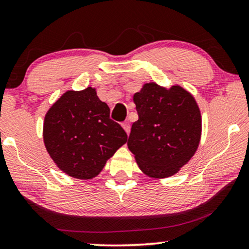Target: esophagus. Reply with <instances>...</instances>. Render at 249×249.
Returning <instances> with one entry per match:
<instances>
[{
	"mask_svg": "<svg viewBox=\"0 0 249 249\" xmlns=\"http://www.w3.org/2000/svg\"><path fill=\"white\" fill-rule=\"evenodd\" d=\"M122 126H123V128L125 129V132L127 133H129V131H131V125H129V122L128 121H125L123 124H122Z\"/></svg>",
	"mask_w": 249,
	"mask_h": 249,
	"instance_id": "esophagus-1",
	"label": "esophagus"
}]
</instances>
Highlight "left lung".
<instances>
[{"instance_id": "8db88e82", "label": "left lung", "mask_w": 249, "mask_h": 249, "mask_svg": "<svg viewBox=\"0 0 249 249\" xmlns=\"http://www.w3.org/2000/svg\"><path fill=\"white\" fill-rule=\"evenodd\" d=\"M133 100L139 120L132 125L128 149L145 175L173 176L199 144L202 120L194 97L179 86L166 89L150 82Z\"/></svg>"}]
</instances>
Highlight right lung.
Here are the masks:
<instances>
[{
	"label": "right lung",
	"mask_w": 249,
	"mask_h": 249,
	"mask_svg": "<svg viewBox=\"0 0 249 249\" xmlns=\"http://www.w3.org/2000/svg\"><path fill=\"white\" fill-rule=\"evenodd\" d=\"M110 109L88 87L66 91L50 108L44 122V142L51 158L69 176L91 179L127 141Z\"/></svg>",
	"instance_id": "right-lung-1"
}]
</instances>
